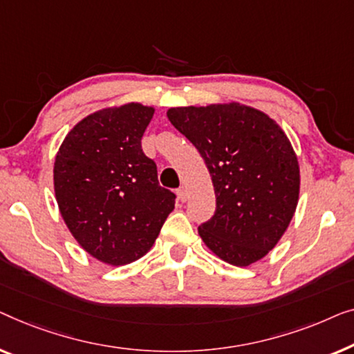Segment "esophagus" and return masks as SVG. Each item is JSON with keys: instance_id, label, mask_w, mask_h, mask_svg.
Masks as SVG:
<instances>
[{"instance_id": "esophagus-1", "label": "esophagus", "mask_w": 354, "mask_h": 354, "mask_svg": "<svg viewBox=\"0 0 354 354\" xmlns=\"http://www.w3.org/2000/svg\"><path fill=\"white\" fill-rule=\"evenodd\" d=\"M176 194H178V198L181 202H186L187 201V191H186V187H179L178 191H176Z\"/></svg>"}]
</instances>
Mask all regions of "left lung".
I'll return each instance as SVG.
<instances>
[{"label":"left lung","instance_id":"obj_1","mask_svg":"<svg viewBox=\"0 0 354 354\" xmlns=\"http://www.w3.org/2000/svg\"><path fill=\"white\" fill-rule=\"evenodd\" d=\"M168 120L201 152L216 210L198 226L226 263L248 266L276 247L300 194V167L287 134L258 109L239 102L173 107Z\"/></svg>","mask_w":354,"mask_h":354}]
</instances>
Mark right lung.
I'll return each instance as SVG.
<instances>
[{"label": "right lung", "instance_id": "obj_1", "mask_svg": "<svg viewBox=\"0 0 354 354\" xmlns=\"http://www.w3.org/2000/svg\"><path fill=\"white\" fill-rule=\"evenodd\" d=\"M156 109L129 102L84 117L59 147L54 192L68 231L84 252L112 266L151 250L175 194L160 187L141 139Z\"/></svg>", "mask_w": 354, "mask_h": 354}]
</instances>
